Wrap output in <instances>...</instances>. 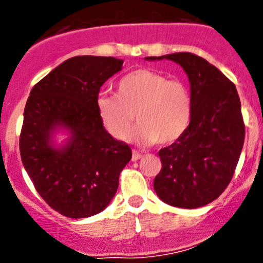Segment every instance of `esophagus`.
I'll return each instance as SVG.
<instances>
[{"label": "esophagus", "mask_w": 263, "mask_h": 263, "mask_svg": "<svg viewBox=\"0 0 263 263\" xmlns=\"http://www.w3.org/2000/svg\"><path fill=\"white\" fill-rule=\"evenodd\" d=\"M141 158H142V154H139L138 152H136V150H134L133 154H132V160H133V162H136V160H139Z\"/></svg>", "instance_id": "esophagus-1"}]
</instances>
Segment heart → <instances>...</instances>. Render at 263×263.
I'll return each instance as SVG.
<instances>
[{"mask_svg":"<svg viewBox=\"0 0 263 263\" xmlns=\"http://www.w3.org/2000/svg\"><path fill=\"white\" fill-rule=\"evenodd\" d=\"M100 121L118 141H126L134 124V137L143 145H170L187 132L192 117L190 88L180 80H168L154 69H137L121 79L116 96L100 95L96 100Z\"/></svg>","mask_w":263,"mask_h":263,"instance_id":"1","label":"heart"}]
</instances>
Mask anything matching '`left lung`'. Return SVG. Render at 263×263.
Masks as SVG:
<instances>
[{
	"label": "left lung",
	"instance_id": "8db88e82",
	"mask_svg": "<svg viewBox=\"0 0 263 263\" xmlns=\"http://www.w3.org/2000/svg\"><path fill=\"white\" fill-rule=\"evenodd\" d=\"M173 60L190 80L192 117L187 132L168 147L160 148L162 170L154 190L164 203L178 208H200L228 187L245 138L237 89L220 69L190 52L145 58Z\"/></svg>",
	"mask_w": 263,
	"mask_h": 263
}]
</instances>
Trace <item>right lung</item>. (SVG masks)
Returning a JSON list of instances; mask_svg holds the SVG:
<instances>
[{
  "mask_svg": "<svg viewBox=\"0 0 263 263\" xmlns=\"http://www.w3.org/2000/svg\"><path fill=\"white\" fill-rule=\"evenodd\" d=\"M122 64L111 57L69 58L30 92L21 158L38 194L63 216L84 218L105 210L132 159L129 146L106 132L96 109L100 88ZM58 133L67 134L60 145Z\"/></svg>",
  "mask_w": 263,
  "mask_h": 263,
  "instance_id": "add662e5",
  "label": "right lung"
}]
</instances>
